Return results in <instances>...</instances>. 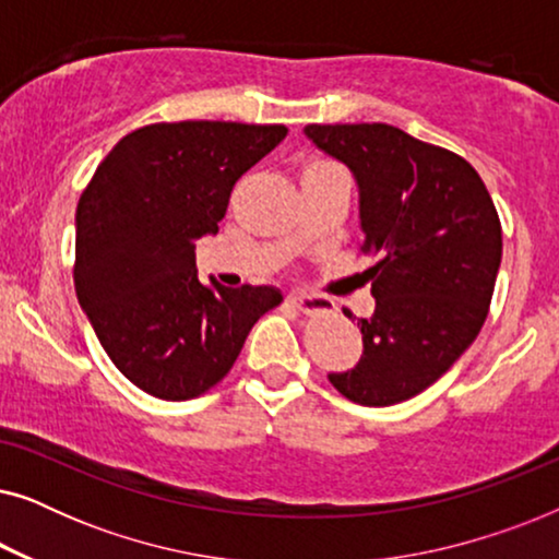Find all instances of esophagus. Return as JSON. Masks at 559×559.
Returning a JSON list of instances; mask_svg holds the SVG:
<instances>
[{"instance_id":"obj_1","label":"esophagus","mask_w":559,"mask_h":559,"mask_svg":"<svg viewBox=\"0 0 559 559\" xmlns=\"http://www.w3.org/2000/svg\"><path fill=\"white\" fill-rule=\"evenodd\" d=\"M289 300H293L295 308L308 312V316H312V312H328L333 308V302L328 300V297L316 295V293H295L289 295Z\"/></svg>"}]
</instances>
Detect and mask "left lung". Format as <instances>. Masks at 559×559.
Segmentation results:
<instances>
[{
  "label": "left lung",
  "instance_id": "obj_1",
  "mask_svg": "<svg viewBox=\"0 0 559 559\" xmlns=\"http://www.w3.org/2000/svg\"><path fill=\"white\" fill-rule=\"evenodd\" d=\"M305 136L354 175L361 251L377 259L364 272L377 300L358 320L364 354L328 379L364 407L412 400L484 325L501 264L499 213L463 157L396 127L308 124Z\"/></svg>",
  "mask_w": 559,
  "mask_h": 559
}]
</instances>
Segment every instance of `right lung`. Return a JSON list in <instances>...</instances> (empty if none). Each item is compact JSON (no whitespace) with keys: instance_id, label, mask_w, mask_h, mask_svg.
Instances as JSON below:
<instances>
[{"instance_id":"1","label":"right lung","mask_w":559,"mask_h":559,"mask_svg":"<svg viewBox=\"0 0 559 559\" xmlns=\"http://www.w3.org/2000/svg\"><path fill=\"white\" fill-rule=\"evenodd\" d=\"M287 136L282 124L178 121L117 142L75 209V295L114 366L142 392L193 400L231 371L277 287L198 280L195 241Z\"/></svg>"}]
</instances>
